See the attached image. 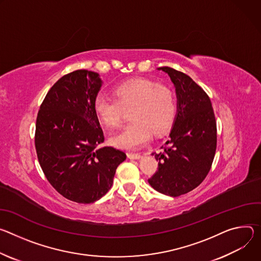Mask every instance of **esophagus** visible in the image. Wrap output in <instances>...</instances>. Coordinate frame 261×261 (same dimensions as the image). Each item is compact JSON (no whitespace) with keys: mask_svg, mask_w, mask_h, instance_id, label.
<instances>
[{"mask_svg":"<svg viewBox=\"0 0 261 261\" xmlns=\"http://www.w3.org/2000/svg\"><path fill=\"white\" fill-rule=\"evenodd\" d=\"M127 158L130 159V160H140L142 158V155L140 153H132V152H128L127 153Z\"/></svg>","mask_w":261,"mask_h":261,"instance_id":"esophagus-1","label":"esophagus"}]
</instances>
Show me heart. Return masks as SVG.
Listing matches in <instances>:
<instances>
[{"mask_svg": "<svg viewBox=\"0 0 261 261\" xmlns=\"http://www.w3.org/2000/svg\"><path fill=\"white\" fill-rule=\"evenodd\" d=\"M115 97L105 93L95 96L94 113L108 127H118L125 110H130L133 120L120 133L111 138L113 145L123 149H137L150 141L151 133L161 135L174 121L176 97L171 88L147 79H135L115 88Z\"/></svg>", "mask_w": 261, "mask_h": 261, "instance_id": "heart-1", "label": "heart"}]
</instances>
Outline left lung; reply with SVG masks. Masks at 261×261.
<instances>
[{"mask_svg": "<svg viewBox=\"0 0 261 261\" xmlns=\"http://www.w3.org/2000/svg\"><path fill=\"white\" fill-rule=\"evenodd\" d=\"M158 69L174 84L177 113L167 146L152 153L159 168L148 182L164 195L178 197L208 174L217 149V122L208 95L189 75L168 66Z\"/></svg>", "mask_w": 261, "mask_h": 261, "instance_id": "1", "label": "left lung"}]
</instances>
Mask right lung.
I'll return each instance as SVG.
<instances>
[{"label": "right lung", "mask_w": 261, "mask_h": 261, "mask_svg": "<svg viewBox=\"0 0 261 261\" xmlns=\"http://www.w3.org/2000/svg\"><path fill=\"white\" fill-rule=\"evenodd\" d=\"M99 74L74 70L58 80L36 119L35 147L40 167L54 189L77 203H93L111 189L126 154L105 141L93 102Z\"/></svg>", "instance_id": "obj_1"}]
</instances>
